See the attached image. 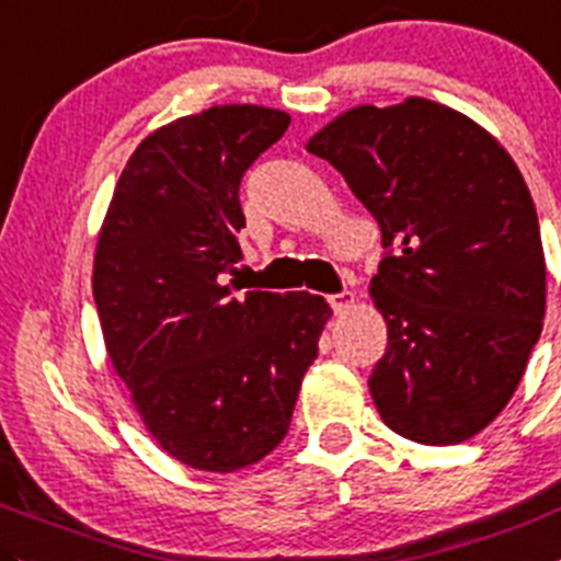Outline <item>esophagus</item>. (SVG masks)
<instances>
[{
	"instance_id": "1",
	"label": "esophagus",
	"mask_w": 561,
	"mask_h": 561,
	"mask_svg": "<svg viewBox=\"0 0 561 561\" xmlns=\"http://www.w3.org/2000/svg\"><path fill=\"white\" fill-rule=\"evenodd\" d=\"M328 302L330 308H333V313H346L355 306V295H352V291H339V295H330Z\"/></svg>"
}]
</instances>
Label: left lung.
<instances>
[{
	"label": "left lung",
	"mask_w": 561,
	"mask_h": 561,
	"mask_svg": "<svg viewBox=\"0 0 561 561\" xmlns=\"http://www.w3.org/2000/svg\"><path fill=\"white\" fill-rule=\"evenodd\" d=\"M375 215L371 297L388 324L369 377L382 421L451 446L504 410L546 317V255L524 175L471 117L426 99L355 106L308 140Z\"/></svg>",
	"instance_id": "obj_1"
}]
</instances>
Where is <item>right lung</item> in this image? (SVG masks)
Listing matches in <instances>:
<instances>
[{
    "mask_svg": "<svg viewBox=\"0 0 561 561\" xmlns=\"http://www.w3.org/2000/svg\"><path fill=\"white\" fill-rule=\"evenodd\" d=\"M289 124L226 104L162 126L126 162L99 233L93 297L112 366L153 440L197 471H239L284 440L330 319L308 291L226 286L242 259V175Z\"/></svg>",
    "mask_w": 561,
    "mask_h": 561,
    "instance_id": "1",
    "label": "right lung"
}]
</instances>
